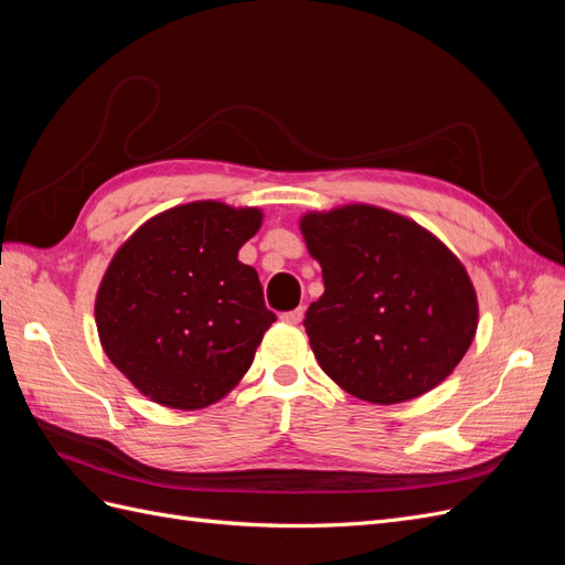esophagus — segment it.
Wrapping results in <instances>:
<instances>
[{
	"instance_id": "obj_1",
	"label": "esophagus",
	"mask_w": 565,
	"mask_h": 565,
	"mask_svg": "<svg viewBox=\"0 0 565 565\" xmlns=\"http://www.w3.org/2000/svg\"><path fill=\"white\" fill-rule=\"evenodd\" d=\"M301 318H303V309L285 311V313L280 316V320H285V322H289V324H299V322H301Z\"/></svg>"
}]
</instances>
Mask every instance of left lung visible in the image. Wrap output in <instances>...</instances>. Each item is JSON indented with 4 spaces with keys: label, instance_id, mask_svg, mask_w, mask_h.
<instances>
[{
    "label": "left lung",
    "instance_id": "8db88e82",
    "mask_svg": "<svg viewBox=\"0 0 565 565\" xmlns=\"http://www.w3.org/2000/svg\"><path fill=\"white\" fill-rule=\"evenodd\" d=\"M299 231L324 282L303 328L334 384L393 405L450 377L476 337L478 299L431 231L363 202L306 212Z\"/></svg>",
    "mask_w": 565,
    "mask_h": 565
}]
</instances>
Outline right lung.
<instances>
[{
  "mask_svg": "<svg viewBox=\"0 0 565 565\" xmlns=\"http://www.w3.org/2000/svg\"><path fill=\"white\" fill-rule=\"evenodd\" d=\"M262 221L259 207L198 200L148 218L115 252L94 303L98 339L152 403L202 409L245 377L276 322L237 259Z\"/></svg>",
  "mask_w": 565,
  "mask_h": 565,
  "instance_id": "right-lung-1",
  "label": "right lung"
}]
</instances>
